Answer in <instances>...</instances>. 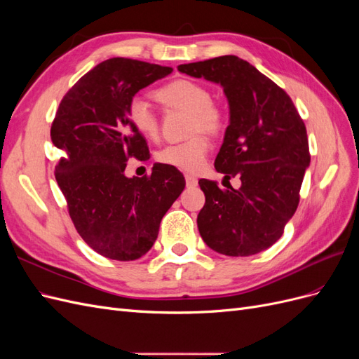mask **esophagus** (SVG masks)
<instances>
[{"label": "esophagus", "instance_id": "1", "mask_svg": "<svg viewBox=\"0 0 359 359\" xmlns=\"http://www.w3.org/2000/svg\"><path fill=\"white\" fill-rule=\"evenodd\" d=\"M186 184H187V187H196L198 180L191 175H186Z\"/></svg>", "mask_w": 359, "mask_h": 359}]
</instances>
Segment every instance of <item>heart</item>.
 <instances>
[{
	"label": "heart",
	"instance_id": "b5f03b06",
	"mask_svg": "<svg viewBox=\"0 0 359 359\" xmlns=\"http://www.w3.org/2000/svg\"><path fill=\"white\" fill-rule=\"evenodd\" d=\"M154 95L169 109L190 114L189 139L180 144L163 147L156 154L161 165L194 173L202 169L210 151L203 133L215 136L223 132L226 119L219 106L212 103V93L201 82L175 79L156 90ZM127 118L139 135L154 140L160 135V121L156 111L140 95H133L127 104Z\"/></svg>",
	"mask_w": 359,
	"mask_h": 359
}]
</instances>
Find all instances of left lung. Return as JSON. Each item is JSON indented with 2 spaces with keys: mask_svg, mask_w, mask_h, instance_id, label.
I'll return each mask as SVG.
<instances>
[{
  "mask_svg": "<svg viewBox=\"0 0 359 359\" xmlns=\"http://www.w3.org/2000/svg\"><path fill=\"white\" fill-rule=\"evenodd\" d=\"M178 70L223 86L231 124L214 166L226 180H241L240 189L226 191L217 181H199L202 240L226 256L264 252L298 208L310 165L306 124L283 88L235 55L181 64Z\"/></svg>",
  "mask_w": 359,
  "mask_h": 359,
  "instance_id": "1",
  "label": "left lung"
}]
</instances>
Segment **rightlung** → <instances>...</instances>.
<instances>
[{
    "label": "right lung",
    "mask_w": 359,
    "mask_h": 359,
    "mask_svg": "<svg viewBox=\"0 0 359 359\" xmlns=\"http://www.w3.org/2000/svg\"><path fill=\"white\" fill-rule=\"evenodd\" d=\"M172 70L130 58L106 60L66 93L52 121L50 139L64 154L55 180L70 219L82 240L107 259L142 257L186 186L180 170L161 163L142 178L124 175L130 158H149L145 137L128 121L127 104Z\"/></svg>",
    "instance_id": "add662e5"
}]
</instances>
